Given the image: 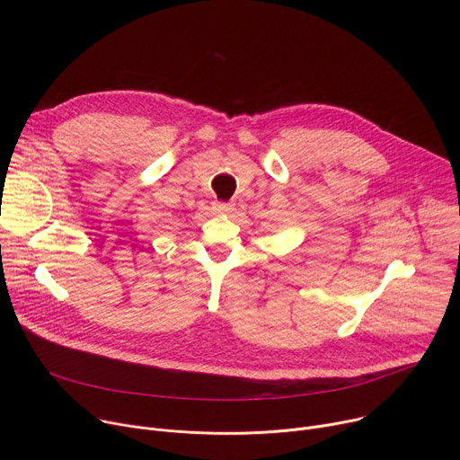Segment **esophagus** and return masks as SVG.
<instances>
[{
	"label": "esophagus",
	"instance_id": "1",
	"mask_svg": "<svg viewBox=\"0 0 460 460\" xmlns=\"http://www.w3.org/2000/svg\"><path fill=\"white\" fill-rule=\"evenodd\" d=\"M233 209H234V206L229 204V202H215L213 204V211L217 215H229Z\"/></svg>",
	"mask_w": 460,
	"mask_h": 460
}]
</instances>
